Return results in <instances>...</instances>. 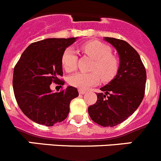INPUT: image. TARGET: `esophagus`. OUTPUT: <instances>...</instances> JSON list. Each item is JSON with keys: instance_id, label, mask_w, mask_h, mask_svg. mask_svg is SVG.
I'll return each mask as SVG.
<instances>
[{"instance_id": "1", "label": "esophagus", "mask_w": 161, "mask_h": 161, "mask_svg": "<svg viewBox=\"0 0 161 161\" xmlns=\"http://www.w3.org/2000/svg\"><path fill=\"white\" fill-rule=\"evenodd\" d=\"M79 94H80V95H84V94H85L86 93V92L85 91H84V90H80V89H79Z\"/></svg>"}]
</instances>
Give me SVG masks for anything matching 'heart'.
Returning <instances> with one entry per match:
<instances>
[{"label":"heart","mask_w":161,"mask_h":161,"mask_svg":"<svg viewBox=\"0 0 161 161\" xmlns=\"http://www.w3.org/2000/svg\"><path fill=\"white\" fill-rule=\"evenodd\" d=\"M82 49L95 62L92 67V73H77L69 79V84L80 90H87L99 83L100 77L104 82L114 78L118 72L119 63L111 55L109 46L97 41H91L83 44ZM77 56L72 47H67L62 56V65L67 72H72L77 68Z\"/></svg>","instance_id":"1"}]
</instances>
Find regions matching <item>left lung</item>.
I'll use <instances>...</instances> for the list:
<instances>
[{
	"label": "left lung",
	"mask_w": 161,
	"mask_h": 161,
	"mask_svg": "<svg viewBox=\"0 0 161 161\" xmlns=\"http://www.w3.org/2000/svg\"><path fill=\"white\" fill-rule=\"evenodd\" d=\"M117 50L120 66L116 77L100 88L95 104L88 107L92 120L103 127H114L128 119L141 104L146 72L138 52L123 40L104 37Z\"/></svg>",
	"instance_id": "obj_1"
}]
</instances>
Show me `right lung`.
Listing matches in <instances>:
<instances>
[{"label":"right lung","instance_id":"right-lung-1","mask_svg":"<svg viewBox=\"0 0 161 161\" xmlns=\"http://www.w3.org/2000/svg\"><path fill=\"white\" fill-rule=\"evenodd\" d=\"M77 37L47 38L26 47L14 68L13 90L23 114L39 125L53 126L67 117L71 100L79 95L74 87L53 93L52 82L61 84L62 56Z\"/></svg>","mask_w":161,"mask_h":161}]
</instances>
